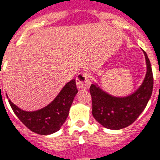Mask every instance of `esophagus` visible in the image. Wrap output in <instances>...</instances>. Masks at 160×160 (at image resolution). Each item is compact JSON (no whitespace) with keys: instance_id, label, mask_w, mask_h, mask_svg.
Instances as JSON below:
<instances>
[{"instance_id":"esophagus-1","label":"esophagus","mask_w":160,"mask_h":160,"mask_svg":"<svg viewBox=\"0 0 160 160\" xmlns=\"http://www.w3.org/2000/svg\"><path fill=\"white\" fill-rule=\"evenodd\" d=\"M90 79L89 76L86 72H80L78 74L76 77V84L77 87L80 89H87L90 85Z\"/></svg>"}]
</instances>
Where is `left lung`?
<instances>
[{
    "label": "left lung",
    "instance_id": "left-lung-1",
    "mask_svg": "<svg viewBox=\"0 0 160 160\" xmlns=\"http://www.w3.org/2000/svg\"><path fill=\"white\" fill-rule=\"evenodd\" d=\"M146 62V74L143 83L132 94L124 98L111 96L96 84H91L92 114L100 124L109 129H121L132 124L142 114L151 98L153 91L151 62L143 50Z\"/></svg>",
    "mask_w": 160,
    "mask_h": 160
}]
</instances>
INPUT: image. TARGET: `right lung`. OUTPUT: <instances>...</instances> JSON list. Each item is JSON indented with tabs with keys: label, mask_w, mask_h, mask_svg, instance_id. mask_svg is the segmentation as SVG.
Wrapping results in <instances>:
<instances>
[{
	"label": "right lung",
	"mask_w": 160,
	"mask_h": 160,
	"mask_svg": "<svg viewBox=\"0 0 160 160\" xmlns=\"http://www.w3.org/2000/svg\"><path fill=\"white\" fill-rule=\"evenodd\" d=\"M77 92L76 80H72L62 88L52 102L38 111H22L9 99V102L14 114L27 128L36 133L49 135L58 131L66 121Z\"/></svg>",
	"instance_id": "right-lung-1"
}]
</instances>
